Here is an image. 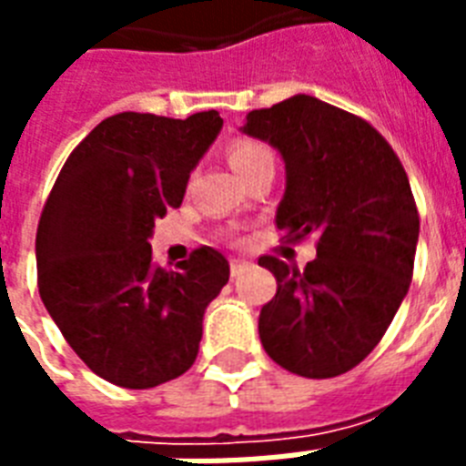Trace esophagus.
Listing matches in <instances>:
<instances>
[{
    "mask_svg": "<svg viewBox=\"0 0 466 466\" xmlns=\"http://www.w3.org/2000/svg\"><path fill=\"white\" fill-rule=\"evenodd\" d=\"M251 266H254V263L247 261V258H232V261H229V270H232V278L241 276V273H247Z\"/></svg>",
    "mask_w": 466,
    "mask_h": 466,
    "instance_id": "esophagus-1",
    "label": "esophagus"
}]
</instances>
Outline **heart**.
<instances>
[{
  "label": "heart",
  "mask_w": 466,
  "mask_h": 466,
  "mask_svg": "<svg viewBox=\"0 0 466 466\" xmlns=\"http://www.w3.org/2000/svg\"><path fill=\"white\" fill-rule=\"evenodd\" d=\"M266 161H273V155L266 145L256 140H234L229 145V164L239 176H247L256 167H261Z\"/></svg>",
  "instance_id": "1"
}]
</instances>
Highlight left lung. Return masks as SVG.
Listing matches in <instances>:
<instances>
[{
  "instance_id": "8db88e82",
  "label": "left lung",
  "mask_w": 466,
  "mask_h": 466,
  "mask_svg": "<svg viewBox=\"0 0 466 466\" xmlns=\"http://www.w3.org/2000/svg\"><path fill=\"white\" fill-rule=\"evenodd\" d=\"M241 133L285 161L278 229L319 237L305 270L258 258L278 283L258 317L263 348L299 377L343 375L380 343L411 285L419 210L409 176L370 123L307 94L251 111Z\"/></svg>"
}]
</instances>
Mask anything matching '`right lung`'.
Listing matches in <instances>:
<instances>
[{"label": "right lung", "mask_w": 466, "mask_h": 466, "mask_svg": "<svg viewBox=\"0 0 466 466\" xmlns=\"http://www.w3.org/2000/svg\"><path fill=\"white\" fill-rule=\"evenodd\" d=\"M219 130L218 111L118 113L79 142L50 190L35 234L40 299L106 382L149 390L196 362L203 314L229 263L203 247L159 268L149 239Z\"/></svg>", "instance_id": "1"}]
</instances>
